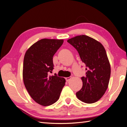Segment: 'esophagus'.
<instances>
[{"instance_id":"esophagus-1","label":"esophagus","mask_w":127,"mask_h":127,"mask_svg":"<svg viewBox=\"0 0 127 127\" xmlns=\"http://www.w3.org/2000/svg\"><path fill=\"white\" fill-rule=\"evenodd\" d=\"M71 79V77H69L66 78V81H67V82L69 81V80H70Z\"/></svg>"}]
</instances>
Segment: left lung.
I'll return each mask as SVG.
<instances>
[{"mask_svg":"<svg viewBox=\"0 0 127 127\" xmlns=\"http://www.w3.org/2000/svg\"><path fill=\"white\" fill-rule=\"evenodd\" d=\"M67 42L77 50L86 67V76L81 78L83 87L76 96L86 103L97 102L106 91L111 75L105 50L100 42L85 35L76 36Z\"/></svg>","mask_w":127,"mask_h":127,"instance_id":"1","label":"left lung"}]
</instances>
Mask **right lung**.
I'll return each instance as SVG.
<instances>
[{
    "instance_id": "add662e5",
    "label": "right lung",
    "mask_w": 127,
    "mask_h": 127,
    "mask_svg": "<svg viewBox=\"0 0 127 127\" xmlns=\"http://www.w3.org/2000/svg\"><path fill=\"white\" fill-rule=\"evenodd\" d=\"M63 40L43 39L26 51L23 62L24 85L33 100L43 106L56 102L65 85L63 77L50 76L53 69V56L62 45Z\"/></svg>"
}]
</instances>
